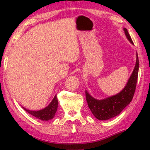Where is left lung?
Wrapping results in <instances>:
<instances>
[{"label":"left lung","mask_w":150,"mask_h":150,"mask_svg":"<svg viewBox=\"0 0 150 150\" xmlns=\"http://www.w3.org/2000/svg\"><path fill=\"white\" fill-rule=\"evenodd\" d=\"M123 31L127 39L134 45L131 37L126 28H123ZM139 70V59L137 53L136 52V62L135 68L129 77L125 87L113 96L104 98L102 99H97L89 94L85 90L86 100L90 109L91 112L98 120H105L112 118L119 115L121 111L130 104L135 93L136 84L137 81Z\"/></svg>","instance_id":"8db88e82"}]
</instances>
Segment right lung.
Returning <instances> with one entry per match:
<instances>
[{
	"instance_id": "obj_1",
	"label": "right lung",
	"mask_w": 150,
	"mask_h": 150,
	"mask_svg": "<svg viewBox=\"0 0 150 150\" xmlns=\"http://www.w3.org/2000/svg\"><path fill=\"white\" fill-rule=\"evenodd\" d=\"M58 98L56 97V94L53 97L52 101L51 103L48 105L45 108L39 110V111H32V110L27 109L25 107H22L24 109L29 113L30 114L37 118L38 119H40L42 120H49L53 118V117L56 115V112L58 108Z\"/></svg>"
}]
</instances>
